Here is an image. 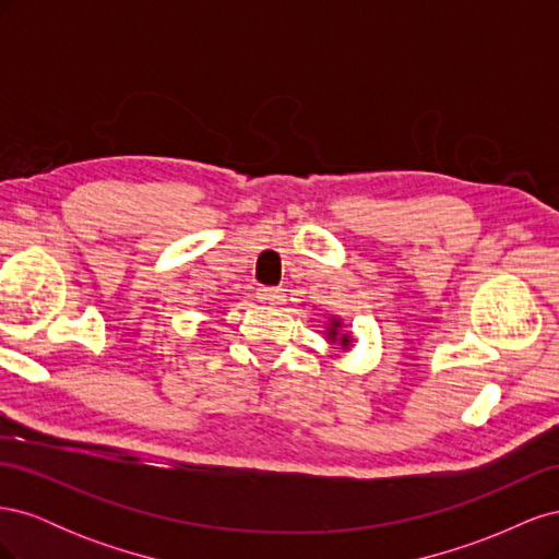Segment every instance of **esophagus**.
Wrapping results in <instances>:
<instances>
[{
  "label": "esophagus",
  "mask_w": 559,
  "mask_h": 559,
  "mask_svg": "<svg viewBox=\"0 0 559 559\" xmlns=\"http://www.w3.org/2000/svg\"><path fill=\"white\" fill-rule=\"evenodd\" d=\"M259 296H261L263 300H267L270 306H277V302L284 298L282 289H273V286H265V289H261V292H259Z\"/></svg>",
  "instance_id": "34e87169"
}]
</instances>
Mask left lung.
Instances as JSON below:
<instances>
[{
  "label": "left lung",
  "instance_id": "left-lung-1",
  "mask_svg": "<svg viewBox=\"0 0 559 559\" xmlns=\"http://www.w3.org/2000/svg\"><path fill=\"white\" fill-rule=\"evenodd\" d=\"M337 326H341V321L337 319H333L331 321V326H329V335H331V341H335V335H337ZM341 343L347 347L349 345V335L347 333H343V337H341Z\"/></svg>",
  "mask_w": 559,
  "mask_h": 559
}]
</instances>
